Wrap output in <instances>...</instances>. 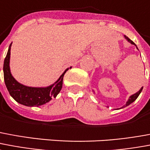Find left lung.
Returning <instances> with one entry per match:
<instances>
[{
    "label": "left lung",
    "mask_w": 150,
    "mask_h": 150,
    "mask_svg": "<svg viewBox=\"0 0 150 150\" xmlns=\"http://www.w3.org/2000/svg\"><path fill=\"white\" fill-rule=\"evenodd\" d=\"M124 37H125V39H126V40L128 41V42H129V43H130V44H134V45H135V46L137 47V45L134 44V42H133V41H132L131 40H130V39H129L128 37L126 36V35H124ZM142 89H143V86H142V88H141L140 90H139V91H138L137 92V93H135V94H134V95H132L131 96H129L128 101L126 102V105H124V106H122V108H123V107H126V106H129V104H131L132 103H134V101L137 99V98L138 97V96H139V95H140V93H141V92H142Z\"/></svg>",
    "instance_id": "8db88e82"
}]
</instances>
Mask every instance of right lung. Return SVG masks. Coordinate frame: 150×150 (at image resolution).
<instances>
[{
  "label": "right lung",
  "mask_w": 150,
  "mask_h": 150,
  "mask_svg": "<svg viewBox=\"0 0 150 150\" xmlns=\"http://www.w3.org/2000/svg\"><path fill=\"white\" fill-rule=\"evenodd\" d=\"M12 44L9 45L7 55L4 59L3 71L6 87L10 95L20 104L26 106H39L48 103L55 98L60 92L63 86L64 74L69 68H67L60 77L55 83L45 87H33L23 85L14 79L10 71V51ZM71 68V67H70Z\"/></svg>",
  "instance_id": "obj_1"
}]
</instances>
